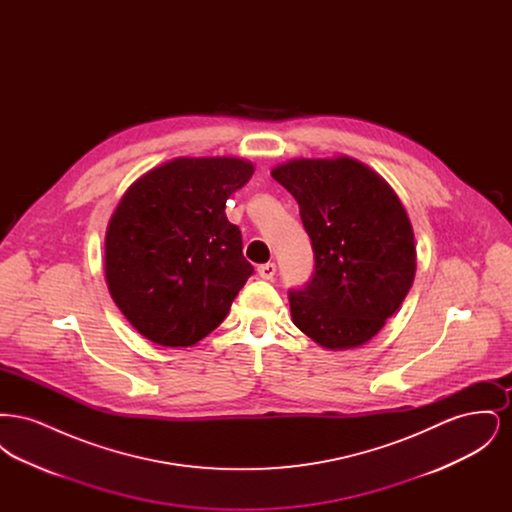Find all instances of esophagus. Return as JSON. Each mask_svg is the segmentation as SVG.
I'll return each instance as SVG.
<instances>
[{"label": "esophagus", "instance_id": "34e87169", "mask_svg": "<svg viewBox=\"0 0 512 512\" xmlns=\"http://www.w3.org/2000/svg\"><path fill=\"white\" fill-rule=\"evenodd\" d=\"M257 274H259L263 280H272V276L276 274V265H274V263L259 265V267H257Z\"/></svg>", "mask_w": 512, "mask_h": 512}]
</instances>
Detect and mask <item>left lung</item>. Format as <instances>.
Returning <instances> with one entry per match:
<instances>
[{
	"label": "left lung",
	"instance_id": "1",
	"mask_svg": "<svg viewBox=\"0 0 512 512\" xmlns=\"http://www.w3.org/2000/svg\"><path fill=\"white\" fill-rule=\"evenodd\" d=\"M270 174L295 197L315 251L311 282L290 292L293 324L330 351L365 345L413 286V224L399 195L347 155L292 159Z\"/></svg>",
	"mask_w": 512,
	"mask_h": 512
}]
</instances>
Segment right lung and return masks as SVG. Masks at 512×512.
Masks as SVG:
<instances>
[{"instance_id":"add662e5","label":"right lung","mask_w":512,"mask_h":512,"mask_svg":"<svg viewBox=\"0 0 512 512\" xmlns=\"http://www.w3.org/2000/svg\"><path fill=\"white\" fill-rule=\"evenodd\" d=\"M253 171L240 157H176L122 195L105 232V282L147 340L192 347L228 315L253 267L224 209Z\"/></svg>"}]
</instances>
